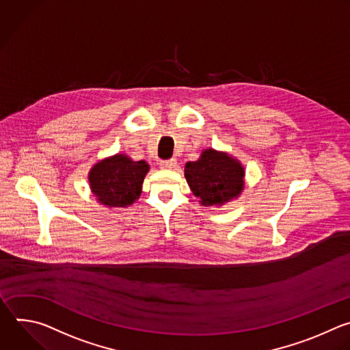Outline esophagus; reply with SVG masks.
I'll return each instance as SVG.
<instances>
[{
    "label": "esophagus",
    "mask_w": 350,
    "mask_h": 350,
    "mask_svg": "<svg viewBox=\"0 0 350 350\" xmlns=\"http://www.w3.org/2000/svg\"><path fill=\"white\" fill-rule=\"evenodd\" d=\"M176 160L175 159H171V160H167V161H161L160 163V168L161 170H174L176 167Z\"/></svg>",
    "instance_id": "esophagus-1"
}]
</instances>
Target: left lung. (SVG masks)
I'll return each instance as SVG.
<instances>
[{
	"instance_id": "1",
	"label": "left lung",
	"mask_w": 350,
	"mask_h": 350,
	"mask_svg": "<svg viewBox=\"0 0 350 350\" xmlns=\"http://www.w3.org/2000/svg\"><path fill=\"white\" fill-rule=\"evenodd\" d=\"M244 165L226 152L204 149L198 160L185 165V178L204 206H221L244 190Z\"/></svg>"
}]
</instances>
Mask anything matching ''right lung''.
<instances>
[{"instance_id": "right-lung-1", "label": "right lung", "mask_w": 350, "mask_h": 350, "mask_svg": "<svg viewBox=\"0 0 350 350\" xmlns=\"http://www.w3.org/2000/svg\"><path fill=\"white\" fill-rule=\"evenodd\" d=\"M150 165L133 161L124 153L99 160L88 172V182L96 201L107 208H126L142 193V185Z\"/></svg>"}]
</instances>
